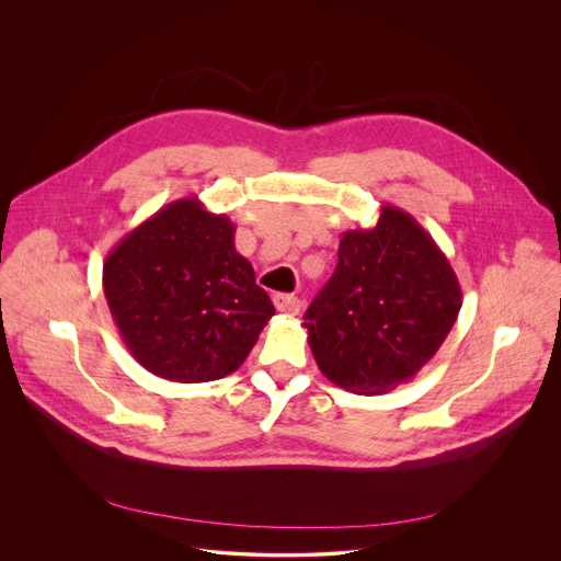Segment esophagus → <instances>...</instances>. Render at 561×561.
<instances>
[{"mask_svg": "<svg viewBox=\"0 0 561 561\" xmlns=\"http://www.w3.org/2000/svg\"><path fill=\"white\" fill-rule=\"evenodd\" d=\"M273 304L279 312H286V314H297L299 312V299L295 295H288V293H277L273 297Z\"/></svg>", "mask_w": 561, "mask_h": 561, "instance_id": "obj_1", "label": "esophagus"}]
</instances>
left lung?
<instances>
[{
  "label": "left lung",
  "instance_id": "8db88e82",
  "mask_svg": "<svg viewBox=\"0 0 561 561\" xmlns=\"http://www.w3.org/2000/svg\"><path fill=\"white\" fill-rule=\"evenodd\" d=\"M337 260L304 312L319 370L357 394L413 379L461 308L450 262L415 217L394 206H381L373 228L346 230Z\"/></svg>",
  "mask_w": 561,
  "mask_h": 561
}]
</instances>
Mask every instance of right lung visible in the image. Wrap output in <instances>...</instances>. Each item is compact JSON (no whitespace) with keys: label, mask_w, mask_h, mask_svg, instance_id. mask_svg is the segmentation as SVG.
Segmentation results:
<instances>
[{"label":"right lung","mask_w":561,"mask_h":561,"mask_svg":"<svg viewBox=\"0 0 561 561\" xmlns=\"http://www.w3.org/2000/svg\"><path fill=\"white\" fill-rule=\"evenodd\" d=\"M104 295L130 355L171 381L234 373L275 314L234 251V226L197 197L159 208L104 262Z\"/></svg>","instance_id":"add662e5"}]
</instances>
